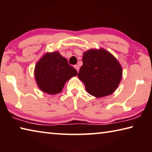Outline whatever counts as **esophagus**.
<instances>
[{
  "instance_id": "34e87169",
  "label": "esophagus",
  "mask_w": 152,
  "mask_h": 152,
  "mask_svg": "<svg viewBox=\"0 0 152 152\" xmlns=\"http://www.w3.org/2000/svg\"><path fill=\"white\" fill-rule=\"evenodd\" d=\"M74 68H76V70H77V72H78V71H79L80 67H79V66H78V65H75V66H74Z\"/></svg>"
}]
</instances>
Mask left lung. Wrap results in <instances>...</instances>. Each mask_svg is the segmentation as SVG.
Listing matches in <instances>:
<instances>
[{"mask_svg": "<svg viewBox=\"0 0 152 152\" xmlns=\"http://www.w3.org/2000/svg\"><path fill=\"white\" fill-rule=\"evenodd\" d=\"M78 78L83 82L86 91L95 97L111 94L122 78V68L111 53L104 49H92L82 57Z\"/></svg>", "mask_w": 152, "mask_h": 152, "instance_id": "left-lung-1", "label": "left lung"}]
</instances>
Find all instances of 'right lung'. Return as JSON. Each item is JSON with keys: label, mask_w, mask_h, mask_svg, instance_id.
Wrapping results in <instances>:
<instances>
[{"label": "right lung", "mask_w": 152, "mask_h": 152, "mask_svg": "<svg viewBox=\"0 0 152 152\" xmlns=\"http://www.w3.org/2000/svg\"><path fill=\"white\" fill-rule=\"evenodd\" d=\"M76 75V69L58 51L45 53L35 68V78L38 87L50 94L60 93L66 82Z\"/></svg>", "instance_id": "1"}]
</instances>
